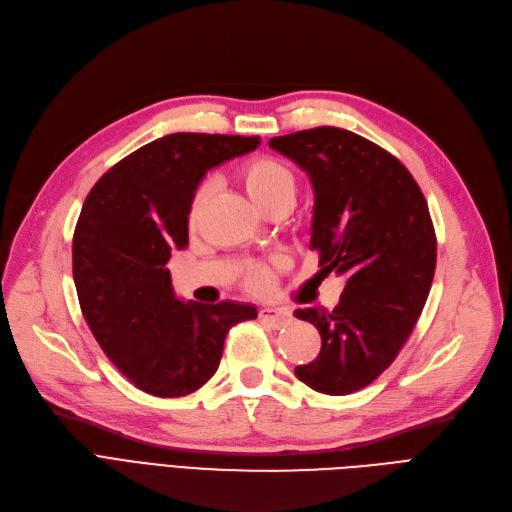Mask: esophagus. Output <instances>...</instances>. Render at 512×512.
Here are the masks:
<instances>
[{
	"instance_id": "1",
	"label": "esophagus",
	"mask_w": 512,
	"mask_h": 512,
	"mask_svg": "<svg viewBox=\"0 0 512 512\" xmlns=\"http://www.w3.org/2000/svg\"><path fill=\"white\" fill-rule=\"evenodd\" d=\"M259 318L263 320V323H268V325L274 327V329L287 327V325L291 323V314H289V312L280 310V308H272V306L261 308V310H259Z\"/></svg>"
}]
</instances>
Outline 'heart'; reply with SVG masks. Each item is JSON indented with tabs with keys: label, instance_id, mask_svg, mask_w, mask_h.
<instances>
[{
	"label": "heart",
	"instance_id": "b5f03b06",
	"mask_svg": "<svg viewBox=\"0 0 512 512\" xmlns=\"http://www.w3.org/2000/svg\"><path fill=\"white\" fill-rule=\"evenodd\" d=\"M240 179H242L246 194H249V198L261 208V211L276 200H291L293 202V198H295L297 181H295L293 170L278 158H272V156L251 158L249 162L242 164ZM204 200H206V185L196 189V194L192 198V206H189V219L194 221L198 217ZM249 280H251L253 289L266 291L272 287L274 270H272V266H257V268H253Z\"/></svg>",
	"mask_w": 512,
	"mask_h": 512
}]
</instances>
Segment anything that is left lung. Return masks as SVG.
Listing matches in <instances>:
<instances>
[{
	"label": "left lung",
	"instance_id": "obj_1",
	"mask_svg": "<svg viewBox=\"0 0 512 512\" xmlns=\"http://www.w3.org/2000/svg\"><path fill=\"white\" fill-rule=\"evenodd\" d=\"M314 189L310 249L320 276H346L339 304L295 310L323 346L297 380L323 394L369 386L399 356L422 314L437 266V236L420 185L380 145L335 126L270 139Z\"/></svg>",
	"mask_w": 512,
	"mask_h": 512
}]
</instances>
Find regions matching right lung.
<instances>
[{
  "mask_svg": "<svg viewBox=\"0 0 512 512\" xmlns=\"http://www.w3.org/2000/svg\"><path fill=\"white\" fill-rule=\"evenodd\" d=\"M259 137L175 132L111 166L73 232V280L86 323L139 390L173 399L215 375L225 335L257 318L249 304L175 297L166 263L185 249L187 215L206 170L249 154Z\"/></svg>",
  "mask_w": 512,
  "mask_h": 512,
  "instance_id": "1",
  "label": "right lung"
}]
</instances>
